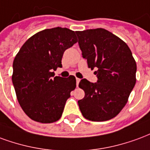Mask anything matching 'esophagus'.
Segmentation results:
<instances>
[{
	"instance_id": "obj_1",
	"label": "esophagus",
	"mask_w": 150,
	"mask_h": 150,
	"mask_svg": "<svg viewBox=\"0 0 150 150\" xmlns=\"http://www.w3.org/2000/svg\"><path fill=\"white\" fill-rule=\"evenodd\" d=\"M76 87L78 86V84H79L80 81H81V79L80 78H76Z\"/></svg>"
}]
</instances>
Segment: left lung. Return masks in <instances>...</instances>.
<instances>
[{"label": "left lung", "mask_w": 150, "mask_h": 150, "mask_svg": "<svg viewBox=\"0 0 150 150\" xmlns=\"http://www.w3.org/2000/svg\"><path fill=\"white\" fill-rule=\"evenodd\" d=\"M82 57L88 68L96 69L98 82L82 79L85 97L78 100L83 117L92 121L115 117L126 105L136 84L137 64L130 49L106 29L76 31Z\"/></svg>", "instance_id": "1"}]
</instances>
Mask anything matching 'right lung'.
I'll return each instance as SVG.
<instances>
[{
  "label": "right lung",
  "mask_w": 150,
  "mask_h": 150,
  "mask_svg": "<svg viewBox=\"0 0 150 150\" xmlns=\"http://www.w3.org/2000/svg\"><path fill=\"white\" fill-rule=\"evenodd\" d=\"M76 42L75 32L57 27L32 36L17 52L12 81L20 105L32 120L52 123L61 118L76 78L53 77L52 71L62 67L63 53Z\"/></svg>",
  "instance_id": "1"
}]
</instances>
